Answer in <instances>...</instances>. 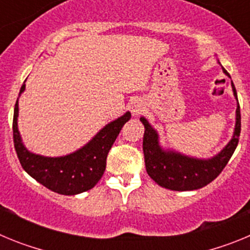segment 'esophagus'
<instances>
[{
  "instance_id": "1",
  "label": "esophagus",
  "mask_w": 250,
  "mask_h": 250,
  "mask_svg": "<svg viewBox=\"0 0 250 250\" xmlns=\"http://www.w3.org/2000/svg\"><path fill=\"white\" fill-rule=\"evenodd\" d=\"M130 110H131V112L134 115H138L143 111V105L139 103H132L131 106H130Z\"/></svg>"
}]
</instances>
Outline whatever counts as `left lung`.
<instances>
[{"label":"left lung","mask_w":250,"mask_h":250,"mask_svg":"<svg viewBox=\"0 0 250 250\" xmlns=\"http://www.w3.org/2000/svg\"><path fill=\"white\" fill-rule=\"evenodd\" d=\"M225 74V68H223ZM235 99L237 90L231 83ZM144 124L145 132L143 139V150H144L145 167L150 178L160 187L167 188L170 190L187 191L195 190L211 183L219 175L228 164L229 159L233 155L234 150L237 149L240 135V107L239 103L237 106V124L234 130V136L229 144L215 155L214 158L202 160L189 156L182 155L175 151H164L159 145L158 134L147 123L146 119L141 118Z\"/></svg>","instance_id":"1"}]
</instances>
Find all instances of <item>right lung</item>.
<instances>
[{
	"label": "right lung",
	"instance_id": "1",
	"mask_svg": "<svg viewBox=\"0 0 250 250\" xmlns=\"http://www.w3.org/2000/svg\"><path fill=\"white\" fill-rule=\"evenodd\" d=\"M25 90L22 85L20 94ZM19 99L13 112V145L17 158L26 173L36 179L50 190L62 195H75L90 190L98 184L106 167V158L114 141L126 121L130 120L129 111L121 118L107 124L83 149L61 158H46L28 151L21 141L17 129Z\"/></svg>",
	"mask_w": 250,
	"mask_h": 250
}]
</instances>
